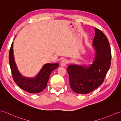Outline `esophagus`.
<instances>
[{
	"label": "esophagus",
	"mask_w": 121,
	"mask_h": 121,
	"mask_svg": "<svg viewBox=\"0 0 121 121\" xmlns=\"http://www.w3.org/2000/svg\"><path fill=\"white\" fill-rule=\"evenodd\" d=\"M68 63V61L66 60V59H63V60H61V62H60V65L62 66H65Z\"/></svg>",
	"instance_id": "obj_1"
}]
</instances>
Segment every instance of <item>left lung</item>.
<instances>
[{
  "label": "left lung",
  "mask_w": 121,
  "mask_h": 121,
  "mask_svg": "<svg viewBox=\"0 0 121 121\" xmlns=\"http://www.w3.org/2000/svg\"><path fill=\"white\" fill-rule=\"evenodd\" d=\"M95 30L92 47L95 53L92 64L71 65L67 68L71 88L78 94H88L103 83L111 65V51L108 39L101 30L97 28Z\"/></svg>",
  "instance_id": "obj_1"
}]
</instances>
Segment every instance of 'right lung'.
Listing matches in <instances>:
<instances>
[{"mask_svg": "<svg viewBox=\"0 0 121 121\" xmlns=\"http://www.w3.org/2000/svg\"><path fill=\"white\" fill-rule=\"evenodd\" d=\"M13 43H12L9 52V63L13 78L20 88L30 93L36 94L42 91L46 86L51 72L57 68L59 64L46 63L36 75L33 78L23 76L20 72L15 63L13 53Z\"/></svg>", "mask_w": 121, "mask_h": 121, "instance_id": "right-lung-1", "label": "right lung"}]
</instances>
